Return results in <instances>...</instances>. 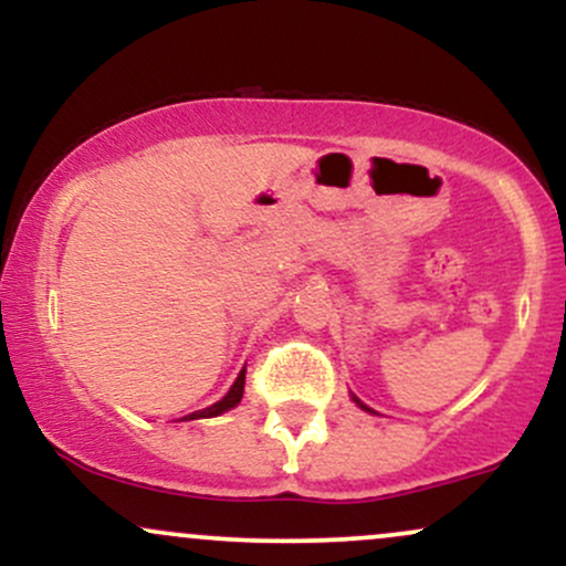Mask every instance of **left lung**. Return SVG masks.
Listing matches in <instances>:
<instances>
[{
  "label": "left lung",
  "instance_id": "8db88e82",
  "mask_svg": "<svg viewBox=\"0 0 566 566\" xmlns=\"http://www.w3.org/2000/svg\"><path fill=\"white\" fill-rule=\"evenodd\" d=\"M356 401H359V399H356ZM361 407H365V405H361ZM365 409H367V407H365Z\"/></svg>",
  "mask_w": 566,
  "mask_h": 566
}]
</instances>
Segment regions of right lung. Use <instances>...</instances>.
I'll list each match as a JSON object with an SVG mask.
<instances>
[{
	"instance_id": "obj_1",
	"label": "right lung",
	"mask_w": 566,
	"mask_h": 566,
	"mask_svg": "<svg viewBox=\"0 0 566 566\" xmlns=\"http://www.w3.org/2000/svg\"><path fill=\"white\" fill-rule=\"evenodd\" d=\"M244 373H247V369H242V373H239L237 382H233V386H231V391L226 394L223 399L216 401V405H212V407H207V409H199V412H191V415H188V418H184V420H197V418H216V415L226 412V409L237 407L239 401H242V394H244Z\"/></svg>"
}]
</instances>
